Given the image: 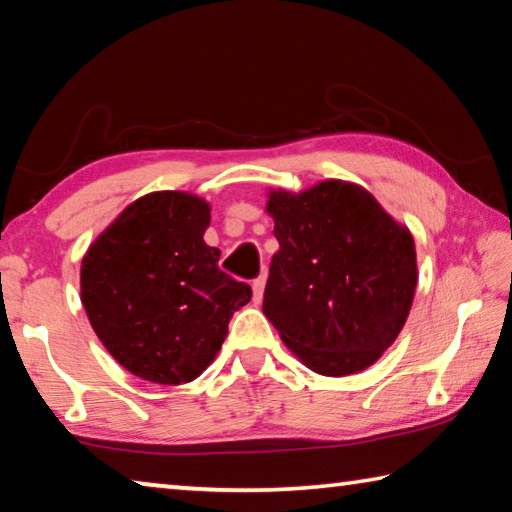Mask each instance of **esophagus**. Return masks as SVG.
Returning <instances> with one entry per match:
<instances>
[{"mask_svg": "<svg viewBox=\"0 0 512 512\" xmlns=\"http://www.w3.org/2000/svg\"><path fill=\"white\" fill-rule=\"evenodd\" d=\"M264 287H266V273L255 277V280H253V300H255V302H262Z\"/></svg>", "mask_w": 512, "mask_h": 512, "instance_id": "34e87169", "label": "esophagus"}]
</instances>
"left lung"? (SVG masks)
Returning a JSON list of instances; mask_svg holds the SVG:
<instances>
[{
    "label": "left lung",
    "mask_w": 512,
    "mask_h": 512,
    "mask_svg": "<svg viewBox=\"0 0 512 512\" xmlns=\"http://www.w3.org/2000/svg\"><path fill=\"white\" fill-rule=\"evenodd\" d=\"M280 250L264 314L311 370L343 377L375 363L409 316L418 266L409 230L366 189L325 180L266 205Z\"/></svg>",
    "instance_id": "1"
}]
</instances>
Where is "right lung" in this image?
I'll list each match as a JSON object with an SVG mask.
<instances>
[{
	"label": "right lung",
	"instance_id": "right-lung-1",
	"mask_svg": "<svg viewBox=\"0 0 512 512\" xmlns=\"http://www.w3.org/2000/svg\"><path fill=\"white\" fill-rule=\"evenodd\" d=\"M207 225L210 205L198 196L155 192L128 205L83 257L92 329L135 377L167 386L196 379L253 296L219 268L221 250L203 241Z\"/></svg>",
	"mask_w": 512,
	"mask_h": 512
}]
</instances>
